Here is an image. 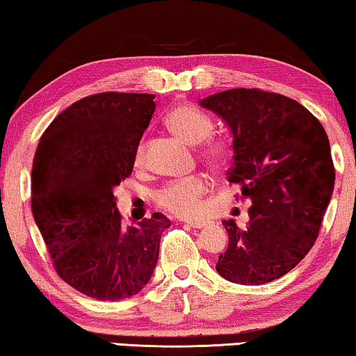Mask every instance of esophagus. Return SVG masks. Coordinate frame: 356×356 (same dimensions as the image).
Returning a JSON list of instances; mask_svg holds the SVG:
<instances>
[{"label": "esophagus", "instance_id": "esophagus-1", "mask_svg": "<svg viewBox=\"0 0 356 356\" xmlns=\"http://www.w3.org/2000/svg\"><path fill=\"white\" fill-rule=\"evenodd\" d=\"M189 228H194V229H200V228H205V221H184Z\"/></svg>", "mask_w": 356, "mask_h": 356}]
</instances>
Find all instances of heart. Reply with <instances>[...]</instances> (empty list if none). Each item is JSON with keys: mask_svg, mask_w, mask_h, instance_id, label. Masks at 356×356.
<instances>
[{"mask_svg": "<svg viewBox=\"0 0 356 356\" xmlns=\"http://www.w3.org/2000/svg\"><path fill=\"white\" fill-rule=\"evenodd\" d=\"M165 125L175 135L191 144L199 145V156L212 168H225L228 165L233 147L228 138L212 135L213 120L204 111L191 104H178L168 112ZM146 159V143L136 149L135 162L143 165ZM209 193V181L205 177L195 175L186 179H178L161 188L154 195L159 207L179 218H199L204 213V197Z\"/></svg>", "mask_w": 356, "mask_h": 356, "instance_id": "1", "label": "heart"}]
</instances>
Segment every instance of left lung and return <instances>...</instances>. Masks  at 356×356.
Listing matches in <instances>:
<instances>
[{
  "instance_id": "obj_1",
  "label": "left lung",
  "mask_w": 356,
  "mask_h": 356,
  "mask_svg": "<svg viewBox=\"0 0 356 356\" xmlns=\"http://www.w3.org/2000/svg\"><path fill=\"white\" fill-rule=\"evenodd\" d=\"M200 106L233 131L228 181L249 199V223L223 226L228 249L216 271L236 284L259 286L284 276L308 254L332 195L336 168L318 118L291 97L259 88L216 92Z\"/></svg>"
}]
</instances>
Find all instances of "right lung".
<instances>
[{"mask_svg":"<svg viewBox=\"0 0 356 356\" xmlns=\"http://www.w3.org/2000/svg\"><path fill=\"white\" fill-rule=\"evenodd\" d=\"M146 92L86 96L40 138L32 168V213L59 277L85 296L117 302L151 280L170 220L152 213L123 225L114 186L133 172L156 102Z\"/></svg>","mask_w":356,"mask_h":356,"instance_id":"obj_1","label":"right lung"}]
</instances>
